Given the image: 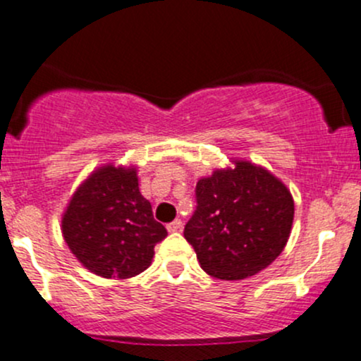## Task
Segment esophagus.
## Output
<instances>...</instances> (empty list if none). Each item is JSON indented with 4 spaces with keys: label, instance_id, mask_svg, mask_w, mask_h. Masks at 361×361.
Listing matches in <instances>:
<instances>
[{
    "label": "esophagus",
    "instance_id": "obj_1",
    "mask_svg": "<svg viewBox=\"0 0 361 361\" xmlns=\"http://www.w3.org/2000/svg\"><path fill=\"white\" fill-rule=\"evenodd\" d=\"M181 228H183V223H181V219H174L173 223L168 224V231H169V233L181 231Z\"/></svg>",
    "mask_w": 361,
    "mask_h": 361
}]
</instances>
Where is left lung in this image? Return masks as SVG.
Here are the masks:
<instances>
[{
  "instance_id": "1",
  "label": "left lung",
  "mask_w": 361,
  "mask_h": 361,
  "mask_svg": "<svg viewBox=\"0 0 361 361\" xmlns=\"http://www.w3.org/2000/svg\"><path fill=\"white\" fill-rule=\"evenodd\" d=\"M235 164L199 180L195 212L183 231L200 267L224 281L245 279L274 262L295 216L290 190L276 176L252 162Z\"/></svg>"
}]
</instances>
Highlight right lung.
Masks as SVG:
<instances>
[{
  "instance_id": "1",
  "label": "right lung",
  "mask_w": 361,
  "mask_h": 361,
  "mask_svg": "<svg viewBox=\"0 0 361 361\" xmlns=\"http://www.w3.org/2000/svg\"><path fill=\"white\" fill-rule=\"evenodd\" d=\"M71 253L94 274L126 279L150 265L168 236L138 190L135 169L104 166L71 197L61 221Z\"/></svg>"
}]
</instances>
